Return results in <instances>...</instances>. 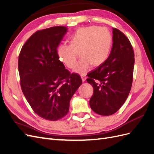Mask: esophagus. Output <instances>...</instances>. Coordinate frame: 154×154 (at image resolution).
Listing matches in <instances>:
<instances>
[{"instance_id":"obj_1","label":"esophagus","mask_w":154,"mask_h":154,"mask_svg":"<svg viewBox=\"0 0 154 154\" xmlns=\"http://www.w3.org/2000/svg\"><path fill=\"white\" fill-rule=\"evenodd\" d=\"M81 78H82V81L83 82H85V80H86V74H82Z\"/></svg>"}]
</instances>
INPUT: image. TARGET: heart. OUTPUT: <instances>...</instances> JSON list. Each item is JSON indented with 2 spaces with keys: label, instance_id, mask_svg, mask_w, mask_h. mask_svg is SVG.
Wrapping results in <instances>:
<instances>
[{
  "label": "heart",
  "instance_id": "heart-1",
  "mask_svg": "<svg viewBox=\"0 0 154 154\" xmlns=\"http://www.w3.org/2000/svg\"><path fill=\"white\" fill-rule=\"evenodd\" d=\"M112 44V37L105 27L88 26L78 29L71 38V44L58 46L60 61L69 69L76 65L78 53L81 59L74 71L85 74L91 69L103 64L108 58Z\"/></svg>",
  "mask_w": 154,
  "mask_h": 154
}]
</instances>
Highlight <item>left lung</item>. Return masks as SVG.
I'll list each match as a JSON object with an SVG mask.
<instances>
[{"label": "left lung", "instance_id": "1", "mask_svg": "<svg viewBox=\"0 0 154 154\" xmlns=\"http://www.w3.org/2000/svg\"><path fill=\"white\" fill-rule=\"evenodd\" d=\"M113 44L106 61L87 74V82L94 93L89 104L97 114L110 116L124 104L131 89L134 52L131 43L123 32L112 28Z\"/></svg>", "mask_w": 154, "mask_h": 154}]
</instances>
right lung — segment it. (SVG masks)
<instances>
[{
	"instance_id": "obj_1",
	"label": "right lung",
	"mask_w": 154,
	"mask_h": 154,
	"mask_svg": "<svg viewBox=\"0 0 154 154\" xmlns=\"http://www.w3.org/2000/svg\"><path fill=\"white\" fill-rule=\"evenodd\" d=\"M65 26L36 31L22 46L18 67L23 94L40 117L57 121L66 116L72 96L82 83L60 61L57 48L67 32Z\"/></svg>"
}]
</instances>
